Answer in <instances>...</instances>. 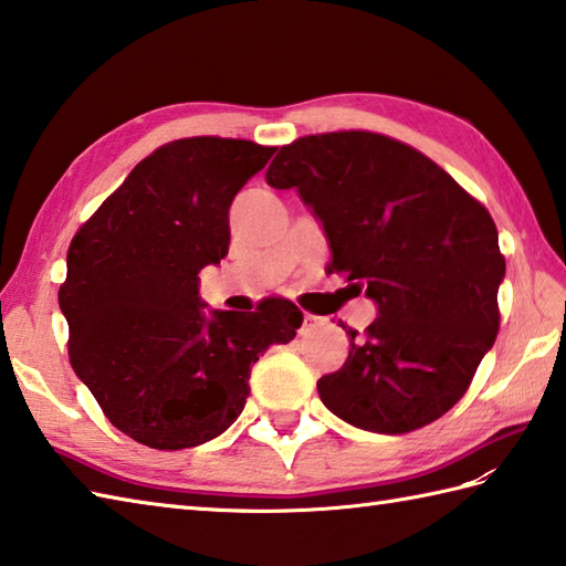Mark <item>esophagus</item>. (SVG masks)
<instances>
[{"label": "esophagus", "mask_w": 566, "mask_h": 566, "mask_svg": "<svg viewBox=\"0 0 566 566\" xmlns=\"http://www.w3.org/2000/svg\"><path fill=\"white\" fill-rule=\"evenodd\" d=\"M318 323H323L321 316H316V314H304V326H318Z\"/></svg>", "instance_id": "1"}]
</instances>
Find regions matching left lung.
Returning <instances> with one entry per match:
<instances>
[{"label":"left lung","mask_w":566,"mask_h":566,"mask_svg":"<svg viewBox=\"0 0 566 566\" xmlns=\"http://www.w3.org/2000/svg\"><path fill=\"white\" fill-rule=\"evenodd\" d=\"M268 185L296 189L331 243V272L377 304L318 396L345 423L401 436L462 399L499 333L506 260L491 213L423 153L371 130L282 146Z\"/></svg>","instance_id":"obj_1"}]
</instances>
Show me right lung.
Wrapping results in <instances>:
<instances>
[{
  "label": "right lung",
  "mask_w": 566,
  "mask_h": 566,
  "mask_svg": "<svg viewBox=\"0 0 566 566\" xmlns=\"http://www.w3.org/2000/svg\"><path fill=\"white\" fill-rule=\"evenodd\" d=\"M274 148L195 136L140 160L80 226L57 302L70 365L112 423L155 450L209 442L250 394V367L294 340L290 298L203 314L199 272L228 255V209Z\"/></svg>",
  "instance_id": "right-lung-1"
}]
</instances>
